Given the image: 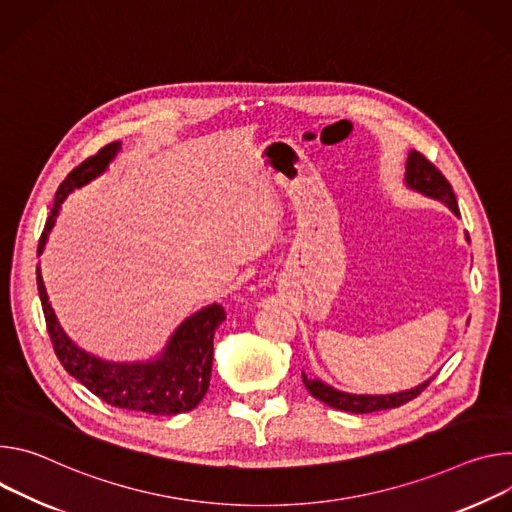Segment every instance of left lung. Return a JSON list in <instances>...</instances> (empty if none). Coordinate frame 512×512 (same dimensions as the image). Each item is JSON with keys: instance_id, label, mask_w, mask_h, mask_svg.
Here are the masks:
<instances>
[{"instance_id": "1", "label": "left lung", "mask_w": 512, "mask_h": 512, "mask_svg": "<svg viewBox=\"0 0 512 512\" xmlns=\"http://www.w3.org/2000/svg\"><path fill=\"white\" fill-rule=\"evenodd\" d=\"M405 181L411 189L415 191H421L423 195L427 197H433V199H439L443 201L453 213L460 215V209H458V201H456V193H453L449 181L443 177L441 170L429 162L421 152L417 150H411L409 152V158H407V175H405ZM470 240V238H468ZM433 380V378H431ZM423 382L411 390H405V392H394V394H380V396H374V394H350V392H342V390H335L327 384H323L321 380H309L305 374H303V382L307 386V390L315 396V399H319L321 403L337 409V411H346V413H374V411H384V409H396L401 407L413 399H417V396L429 386V382Z\"/></svg>"}]
</instances>
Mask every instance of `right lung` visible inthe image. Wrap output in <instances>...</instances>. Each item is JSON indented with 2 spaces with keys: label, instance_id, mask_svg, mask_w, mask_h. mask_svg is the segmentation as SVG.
I'll return each mask as SVG.
<instances>
[{
  "label": "right lung",
  "instance_id": "add662e5",
  "mask_svg": "<svg viewBox=\"0 0 512 512\" xmlns=\"http://www.w3.org/2000/svg\"><path fill=\"white\" fill-rule=\"evenodd\" d=\"M122 148V142H111L97 154L83 160L73 168L54 195L50 215L46 219L44 232L38 240V254H42L48 232L59 215L61 203L73 191L99 177L107 164ZM36 285L50 337L52 350L63 364V368L77 378L87 390H91L101 401L116 409H128L150 415H179L193 411L209 388L211 364H213V333L225 319L221 305H209L187 321L170 337L164 354L146 364H116L103 362L81 348H77L56 321L48 303L42 276L36 270Z\"/></svg>",
  "mask_w": 512,
  "mask_h": 512
}]
</instances>
